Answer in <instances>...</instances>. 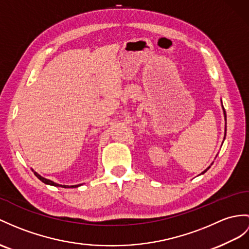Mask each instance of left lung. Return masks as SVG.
<instances>
[{
    "instance_id": "8db88e82",
    "label": "left lung",
    "mask_w": 249,
    "mask_h": 249,
    "mask_svg": "<svg viewBox=\"0 0 249 249\" xmlns=\"http://www.w3.org/2000/svg\"><path fill=\"white\" fill-rule=\"evenodd\" d=\"M223 110H224V107H223ZM224 117H225V120H226V113H225V110H224ZM225 135H226V128H225ZM224 139H225V137H224ZM209 168H210V167H208L207 169H206V170H204V171H203V172H202L201 174H204V173H205L206 171H207V170H208V169H209Z\"/></svg>"
}]
</instances>
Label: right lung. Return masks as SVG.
<instances>
[{
	"mask_svg": "<svg viewBox=\"0 0 249 249\" xmlns=\"http://www.w3.org/2000/svg\"><path fill=\"white\" fill-rule=\"evenodd\" d=\"M34 171V170H33ZM34 173H35V175L36 177H37L41 181H43L44 184H47V185H51V186H54V187H63V188H77V187H79V186H81V185H75V186H65V185H59V184H57V183H53V180H50V179H47V178H42L40 174H38L37 172H35L34 171Z\"/></svg>",
	"mask_w": 249,
	"mask_h": 249,
	"instance_id": "right-lung-1",
	"label": "right lung"
}]
</instances>
